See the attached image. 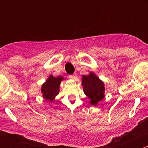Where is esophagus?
<instances>
[{"mask_svg":"<svg viewBox=\"0 0 148 148\" xmlns=\"http://www.w3.org/2000/svg\"><path fill=\"white\" fill-rule=\"evenodd\" d=\"M77 77V75H76V74H73V75H71L70 76V78L71 79H75V77Z\"/></svg>","mask_w":148,"mask_h":148,"instance_id":"1","label":"esophagus"}]
</instances>
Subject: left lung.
Returning a JSON list of instances; mask_svg holds the SVG:
<instances>
[{
  "label": "left lung",
  "instance_id": "1",
  "mask_svg": "<svg viewBox=\"0 0 148 148\" xmlns=\"http://www.w3.org/2000/svg\"><path fill=\"white\" fill-rule=\"evenodd\" d=\"M82 81L84 92L89 98L90 104L95 106L98 104L104 97V82L92 72L89 73V75H84Z\"/></svg>",
  "mask_w": 148,
  "mask_h": 148
}]
</instances>
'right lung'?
Returning <instances> with one entry per match:
<instances>
[{"mask_svg": "<svg viewBox=\"0 0 148 148\" xmlns=\"http://www.w3.org/2000/svg\"><path fill=\"white\" fill-rule=\"evenodd\" d=\"M63 77H55L50 75L45 83L41 86V92H42L43 97L45 98L49 102H53L56 95L59 92V86L61 82L64 79Z\"/></svg>", "mask_w": 148, "mask_h": 148, "instance_id": "add662e5", "label": "right lung"}]
</instances>
